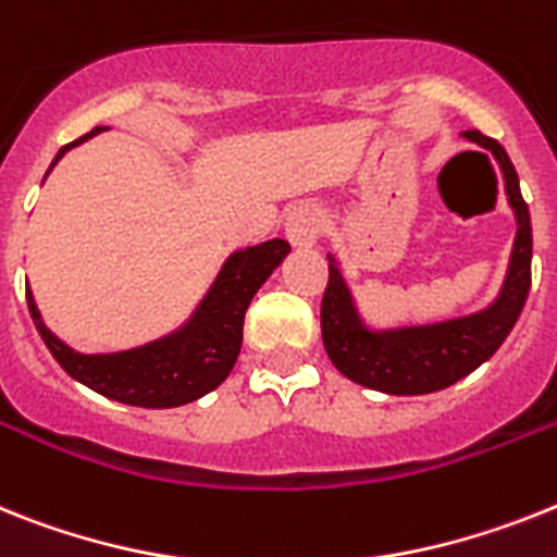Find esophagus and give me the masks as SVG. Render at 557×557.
<instances>
[{"label": "esophagus", "instance_id": "1", "mask_svg": "<svg viewBox=\"0 0 557 557\" xmlns=\"http://www.w3.org/2000/svg\"><path fill=\"white\" fill-rule=\"evenodd\" d=\"M322 226H325V214L314 203H300L294 207L286 218V237L292 240V246L297 249H308L314 246L322 235Z\"/></svg>", "mask_w": 557, "mask_h": 557}]
</instances>
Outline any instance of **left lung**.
<instances>
[{
	"label": "left lung",
	"instance_id": "8db88e82",
	"mask_svg": "<svg viewBox=\"0 0 557 557\" xmlns=\"http://www.w3.org/2000/svg\"><path fill=\"white\" fill-rule=\"evenodd\" d=\"M461 135L493 152L502 166L509 207L516 212L518 232L502 294L479 314L436 325L371 331L359 320L343 274L336 269L334 257H329V286L320 308L322 345L336 371L357 385L391 396H419L450 387L493 357L524 308L532 283V223L530 209L521 198L516 166L495 138L481 135L479 129H465Z\"/></svg>",
	"mask_w": 557,
	"mask_h": 557
}]
</instances>
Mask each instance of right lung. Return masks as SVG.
Listing matches in <instances>:
<instances>
[{
  "mask_svg": "<svg viewBox=\"0 0 557 557\" xmlns=\"http://www.w3.org/2000/svg\"><path fill=\"white\" fill-rule=\"evenodd\" d=\"M96 133H101V127L59 149L55 161L70 147L87 141ZM288 251L292 246L280 237L235 251L184 329L144 348L121 350V354H78L59 336L50 334L30 292H27V308L53 359L73 380L107 399L135 408H177L214 391L232 373L243 345L246 308Z\"/></svg>",
  "mask_w": 557,
  "mask_h": 557,
  "instance_id": "obj_1",
  "label": "right lung"
}]
</instances>
